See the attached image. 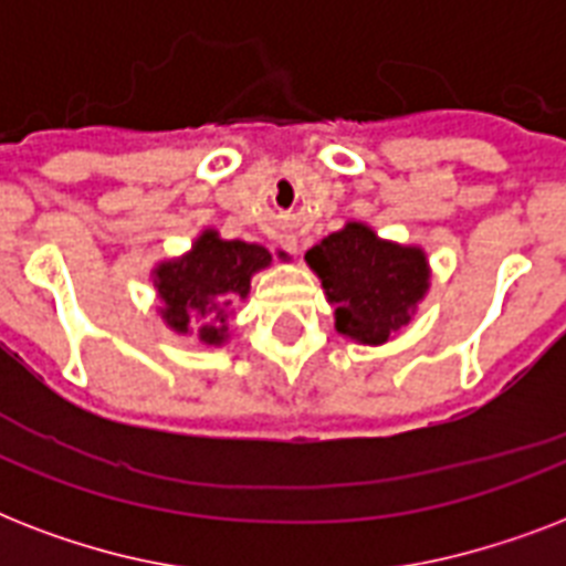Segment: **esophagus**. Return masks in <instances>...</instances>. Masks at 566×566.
I'll return each instance as SVG.
<instances>
[{
    "mask_svg": "<svg viewBox=\"0 0 566 566\" xmlns=\"http://www.w3.org/2000/svg\"><path fill=\"white\" fill-rule=\"evenodd\" d=\"M284 247H287V252H300V238H296V234H287V238H284Z\"/></svg>",
    "mask_w": 566,
    "mask_h": 566,
    "instance_id": "obj_1",
    "label": "esophagus"
}]
</instances>
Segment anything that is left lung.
I'll use <instances>...</instances> for the list:
<instances>
[{"label": "left lung", "instance_id": "1", "mask_svg": "<svg viewBox=\"0 0 566 566\" xmlns=\"http://www.w3.org/2000/svg\"><path fill=\"white\" fill-rule=\"evenodd\" d=\"M305 261L335 305L337 332L364 346H381L402 332L431 284L420 247L378 238L367 222L349 220L311 247Z\"/></svg>", "mask_w": 566, "mask_h": 566}]
</instances>
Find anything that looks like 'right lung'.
I'll return each instance as SVG.
<instances>
[{
    "label": "right lung",
    "mask_w": 566,
    "mask_h": 566,
    "mask_svg": "<svg viewBox=\"0 0 566 566\" xmlns=\"http://www.w3.org/2000/svg\"><path fill=\"white\" fill-rule=\"evenodd\" d=\"M279 258L287 261L284 252ZM270 264L273 255L261 243L226 240L217 229H205L185 255L155 264L153 284L164 326L176 335L196 332L205 346H222L234 302L247 300L252 275Z\"/></svg>",
    "instance_id": "obj_1"
}]
</instances>
